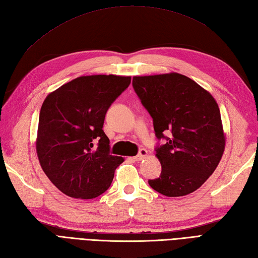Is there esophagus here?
I'll use <instances>...</instances> for the list:
<instances>
[{
	"label": "esophagus",
	"instance_id": "obj_1",
	"mask_svg": "<svg viewBox=\"0 0 258 258\" xmlns=\"http://www.w3.org/2000/svg\"><path fill=\"white\" fill-rule=\"evenodd\" d=\"M147 155H148V151H147L146 149H140L139 152H138V155L135 157V160H137V161L143 160L144 158H146Z\"/></svg>",
	"mask_w": 258,
	"mask_h": 258
}]
</instances>
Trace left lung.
<instances>
[{"instance_id": "8db88e82", "label": "left lung", "mask_w": 258, "mask_h": 258, "mask_svg": "<svg viewBox=\"0 0 258 258\" xmlns=\"http://www.w3.org/2000/svg\"><path fill=\"white\" fill-rule=\"evenodd\" d=\"M133 87L151 115L157 139L166 140L155 149L161 173L148 180L150 187L167 197L195 191L216 169L225 149L217 102L179 73L134 77Z\"/></svg>"}]
</instances>
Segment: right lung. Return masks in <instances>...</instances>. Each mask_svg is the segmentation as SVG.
Instances as JSON below:
<instances>
[{
  "label": "right lung",
  "mask_w": 258,
  "mask_h": 258,
  "mask_svg": "<svg viewBox=\"0 0 258 258\" xmlns=\"http://www.w3.org/2000/svg\"><path fill=\"white\" fill-rule=\"evenodd\" d=\"M130 82V77L113 75L79 77L45 98L36 154L45 175L66 195L92 199L111 185L123 158L110 155L102 128L108 109Z\"/></svg>",
  "instance_id": "1"
}]
</instances>
